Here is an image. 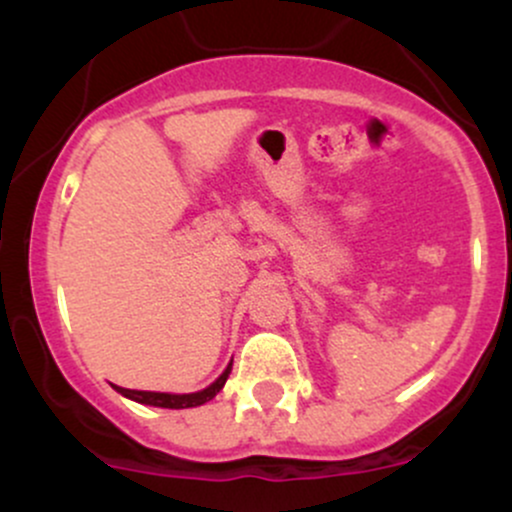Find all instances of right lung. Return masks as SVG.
<instances>
[{
  "instance_id": "right-lung-1",
  "label": "right lung",
  "mask_w": 512,
  "mask_h": 512,
  "mask_svg": "<svg viewBox=\"0 0 512 512\" xmlns=\"http://www.w3.org/2000/svg\"><path fill=\"white\" fill-rule=\"evenodd\" d=\"M231 366H233V363H228V368L223 370L221 378L216 380V383H211L207 390L192 392V395H168V392L125 390V387H117V385H115V390L120 392V395L134 399V402H139V404H151V407H163V409H190V407H199V404L209 402V399L216 397V392H219L221 387L226 385L228 373H231Z\"/></svg>"
}]
</instances>
